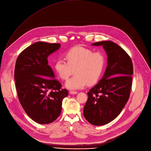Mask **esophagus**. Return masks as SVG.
Wrapping results in <instances>:
<instances>
[{
	"label": "esophagus",
	"instance_id": "1",
	"mask_svg": "<svg viewBox=\"0 0 151 151\" xmlns=\"http://www.w3.org/2000/svg\"><path fill=\"white\" fill-rule=\"evenodd\" d=\"M70 93L72 94V95H75V94H77L78 92L76 91H72H72L70 92Z\"/></svg>",
	"mask_w": 151,
	"mask_h": 151
}]
</instances>
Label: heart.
<instances>
[{
    "label": "heart",
    "mask_w": 151,
    "mask_h": 151,
    "mask_svg": "<svg viewBox=\"0 0 151 151\" xmlns=\"http://www.w3.org/2000/svg\"><path fill=\"white\" fill-rule=\"evenodd\" d=\"M65 60L58 59L54 68L59 77L66 81L75 75L65 84L71 90L84 88L87 83L93 84L101 78L106 66V58L103 52H95L81 46L73 47L64 54Z\"/></svg>",
    "instance_id": "heart-1"
}]
</instances>
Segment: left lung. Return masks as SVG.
Instances as JSON below:
<instances>
[{
  "label": "left lung",
  "instance_id": "left-lung-1",
  "mask_svg": "<svg viewBox=\"0 0 151 151\" xmlns=\"http://www.w3.org/2000/svg\"><path fill=\"white\" fill-rule=\"evenodd\" d=\"M107 55V66L103 78L87 93L83 114L93 125L101 126L114 120L129 98L133 75L131 58L116 44L109 41L95 42Z\"/></svg>",
  "mask_w": 151,
  "mask_h": 151
}]
</instances>
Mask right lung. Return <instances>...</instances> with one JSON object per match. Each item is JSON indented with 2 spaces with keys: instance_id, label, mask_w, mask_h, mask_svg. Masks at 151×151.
Masks as SVG:
<instances>
[{
  "instance_id": "add662e5",
  "label": "right lung",
  "mask_w": 151,
  "mask_h": 151,
  "mask_svg": "<svg viewBox=\"0 0 151 151\" xmlns=\"http://www.w3.org/2000/svg\"><path fill=\"white\" fill-rule=\"evenodd\" d=\"M61 46L37 42L18 56L14 79L19 102L26 114L39 124H49L61 114L62 102L68 90L55 79L48 65V56Z\"/></svg>"
}]
</instances>
